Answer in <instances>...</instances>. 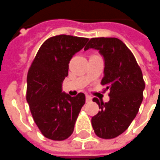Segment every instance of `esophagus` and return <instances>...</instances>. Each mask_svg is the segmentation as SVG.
Masks as SVG:
<instances>
[{
  "mask_svg": "<svg viewBox=\"0 0 160 160\" xmlns=\"http://www.w3.org/2000/svg\"><path fill=\"white\" fill-rule=\"evenodd\" d=\"M92 97H90V96H88V95L86 96V102H92Z\"/></svg>",
  "mask_w": 160,
  "mask_h": 160,
  "instance_id": "obj_1",
  "label": "esophagus"
}]
</instances>
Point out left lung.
<instances>
[{"mask_svg":"<svg viewBox=\"0 0 160 160\" xmlns=\"http://www.w3.org/2000/svg\"><path fill=\"white\" fill-rule=\"evenodd\" d=\"M89 48L98 50L104 58L101 83L110 90L108 102L93 98L101 110L92 125L98 137L113 139L126 131L139 112L145 87L143 74L131 51L117 38H92L84 50Z\"/></svg>","mask_w":160,"mask_h":160,"instance_id":"obj_1","label":"left lung"}]
</instances>
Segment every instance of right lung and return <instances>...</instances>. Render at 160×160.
Instances as JSON below:
<instances>
[{
  "label": "right lung",
  "instance_id": "right-lung-1",
  "mask_svg": "<svg viewBox=\"0 0 160 160\" xmlns=\"http://www.w3.org/2000/svg\"><path fill=\"white\" fill-rule=\"evenodd\" d=\"M88 38L60 34L39 48L27 75L26 100L39 131L48 139L66 140L72 135L85 95L71 97L62 92L72 56L83 48Z\"/></svg>",
  "mask_w": 160,
  "mask_h": 160
}]
</instances>
